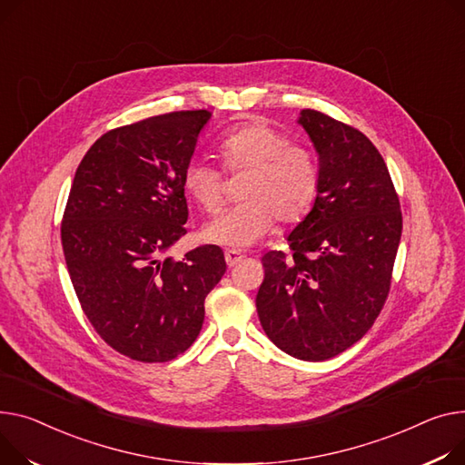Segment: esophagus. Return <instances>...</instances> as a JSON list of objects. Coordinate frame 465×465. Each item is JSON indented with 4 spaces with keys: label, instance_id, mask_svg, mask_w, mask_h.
<instances>
[{
    "label": "esophagus",
    "instance_id": "obj_1",
    "mask_svg": "<svg viewBox=\"0 0 465 465\" xmlns=\"http://www.w3.org/2000/svg\"><path fill=\"white\" fill-rule=\"evenodd\" d=\"M224 258H226V263H228L230 267H233V265H237L244 256H242L241 252H237V251L230 249V251H226V252H224Z\"/></svg>",
    "mask_w": 465,
    "mask_h": 465
}]
</instances>
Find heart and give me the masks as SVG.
I'll return each instance as SVG.
<instances>
[{
	"label": "heart",
	"mask_w": 465,
	"mask_h": 465,
	"mask_svg": "<svg viewBox=\"0 0 465 465\" xmlns=\"http://www.w3.org/2000/svg\"><path fill=\"white\" fill-rule=\"evenodd\" d=\"M226 173H244L241 203L213 221L205 239L246 249L274 224H297L312 211L320 194V166L314 151L290 142L265 121H246L228 131L216 145ZM183 191L205 213L224 205V173L216 166L191 161L183 170Z\"/></svg>",
	"instance_id": "obj_1"
}]
</instances>
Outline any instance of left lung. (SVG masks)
Instances as JSON below:
<instances>
[{"label":"left lung","mask_w":465,"mask_h":465,"mask_svg":"<svg viewBox=\"0 0 465 465\" xmlns=\"http://www.w3.org/2000/svg\"><path fill=\"white\" fill-rule=\"evenodd\" d=\"M299 123L320 154V194L288 235L292 252L262 258L256 308L276 348L327 361L359 342L381 312L401 211L383 157L361 131L311 108Z\"/></svg>","instance_id":"8db88e82"}]
</instances>
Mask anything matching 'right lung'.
Instances as JSON below:
<instances>
[{"label":"right lung","instance_id":"obj_1","mask_svg":"<svg viewBox=\"0 0 465 465\" xmlns=\"http://www.w3.org/2000/svg\"><path fill=\"white\" fill-rule=\"evenodd\" d=\"M211 112L153 115L103 134L76 170L61 244L89 323L117 353L168 362L187 351L221 282V246L166 258L187 228L181 184Z\"/></svg>","mask_w":465,"mask_h":465}]
</instances>
